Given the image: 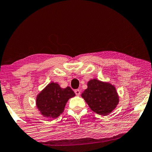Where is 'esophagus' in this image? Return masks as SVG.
Masks as SVG:
<instances>
[{
	"label": "esophagus",
	"instance_id": "34e87169",
	"mask_svg": "<svg viewBox=\"0 0 152 152\" xmlns=\"http://www.w3.org/2000/svg\"><path fill=\"white\" fill-rule=\"evenodd\" d=\"M75 94L77 95V96L80 95V91L79 90V89H76V90L75 91Z\"/></svg>",
	"mask_w": 152,
	"mask_h": 152
}]
</instances>
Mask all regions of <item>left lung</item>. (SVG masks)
<instances>
[{
    "mask_svg": "<svg viewBox=\"0 0 152 152\" xmlns=\"http://www.w3.org/2000/svg\"><path fill=\"white\" fill-rule=\"evenodd\" d=\"M87 86L81 96L93 112L101 115H107L115 109L120 97L114 85L97 79H92L87 83Z\"/></svg>",
    "mask_w": 152,
    "mask_h": 152,
    "instance_id": "1",
    "label": "left lung"
}]
</instances>
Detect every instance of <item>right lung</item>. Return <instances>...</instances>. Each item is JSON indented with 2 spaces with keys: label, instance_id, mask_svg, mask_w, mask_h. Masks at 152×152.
I'll return each mask as SVG.
<instances>
[{
  "label": "right lung",
  "instance_id": "1",
  "mask_svg": "<svg viewBox=\"0 0 152 152\" xmlns=\"http://www.w3.org/2000/svg\"><path fill=\"white\" fill-rule=\"evenodd\" d=\"M75 96L70 87L63 88L58 83L51 82L37 95V108L43 117L57 118L64 112L68 99Z\"/></svg>",
  "mask_w": 152,
  "mask_h": 152
}]
</instances>
